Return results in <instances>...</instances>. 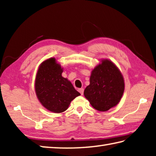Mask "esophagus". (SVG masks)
I'll return each mask as SVG.
<instances>
[{
    "label": "esophagus",
    "mask_w": 156,
    "mask_h": 156,
    "mask_svg": "<svg viewBox=\"0 0 156 156\" xmlns=\"http://www.w3.org/2000/svg\"><path fill=\"white\" fill-rule=\"evenodd\" d=\"M78 91L80 92L81 95H83V93H84V89H83V88L78 89Z\"/></svg>",
    "instance_id": "1"
}]
</instances>
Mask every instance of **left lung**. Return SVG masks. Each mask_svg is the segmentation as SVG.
<instances>
[{
    "instance_id": "obj_1",
    "label": "left lung",
    "mask_w": 156,
    "mask_h": 156,
    "mask_svg": "<svg viewBox=\"0 0 156 156\" xmlns=\"http://www.w3.org/2000/svg\"><path fill=\"white\" fill-rule=\"evenodd\" d=\"M124 89L125 83L119 69L109 60H103L92 71L90 84L84 95L94 109L106 112L120 102Z\"/></svg>"
}]
</instances>
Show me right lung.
Wrapping results in <instances>:
<instances>
[{"mask_svg":"<svg viewBox=\"0 0 156 156\" xmlns=\"http://www.w3.org/2000/svg\"><path fill=\"white\" fill-rule=\"evenodd\" d=\"M62 73L60 65L51 58L42 63L36 74L37 97L47 109L54 113L65 112L72 100L80 95Z\"/></svg>","mask_w":156,"mask_h":156,"instance_id":"right-lung-1","label":"right lung"}]
</instances>
